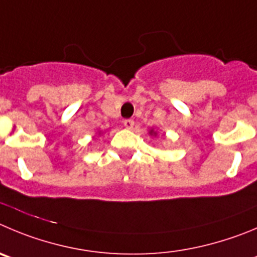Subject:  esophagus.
<instances>
[{
    "instance_id": "34e87169",
    "label": "esophagus",
    "mask_w": 257,
    "mask_h": 257,
    "mask_svg": "<svg viewBox=\"0 0 257 257\" xmlns=\"http://www.w3.org/2000/svg\"><path fill=\"white\" fill-rule=\"evenodd\" d=\"M123 124L126 129H132L134 126V120L133 119H125V120L123 121Z\"/></svg>"
}]
</instances>
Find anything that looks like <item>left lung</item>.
<instances>
[{"instance_id": "1", "label": "left lung", "mask_w": 257, "mask_h": 257, "mask_svg": "<svg viewBox=\"0 0 257 257\" xmlns=\"http://www.w3.org/2000/svg\"><path fill=\"white\" fill-rule=\"evenodd\" d=\"M150 134H155V136H156V134H157V133H156V132L153 131V129H151V131H150Z\"/></svg>"}]
</instances>
